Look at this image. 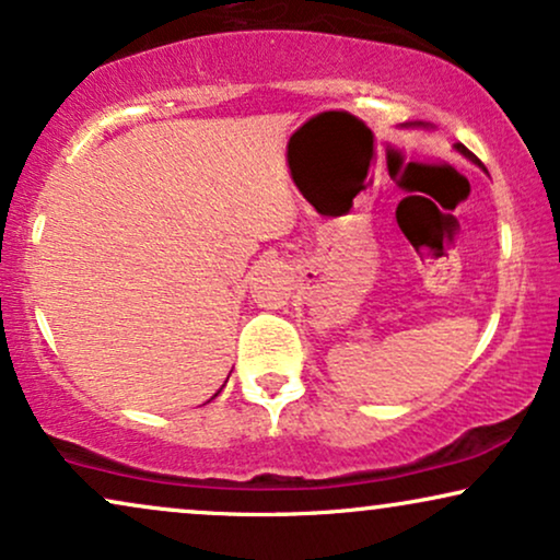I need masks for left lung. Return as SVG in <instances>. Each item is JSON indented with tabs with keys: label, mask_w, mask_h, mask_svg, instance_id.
Listing matches in <instances>:
<instances>
[{
	"label": "left lung",
	"mask_w": 560,
	"mask_h": 560,
	"mask_svg": "<svg viewBox=\"0 0 560 560\" xmlns=\"http://www.w3.org/2000/svg\"><path fill=\"white\" fill-rule=\"evenodd\" d=\"M457 151H460V154H463V156H468V159H470V162H474V164H478V166H481V162H478V159H476L474 154H470V151H468L466 147H463V143H457Z\"/></svg>",
	"instance_id": "obj_1"
}]
</instances>
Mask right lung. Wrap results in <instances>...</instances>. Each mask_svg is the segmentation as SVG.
<instances>
[{"label": "right lung", "instance_id": "add662e5", "mask_svg": "<svg viewBox=\"0 0 560 560\" xmlns=\"http://www.w3.org/2000/svg\"><path fill=\"white\" fill-rule=\"evenodd\" d=\"M226 381H229V377H226ZM215 396H218V394H215Z\"/></svg>", "mask_w": 560, "mask_h": 560}]
</instances>
